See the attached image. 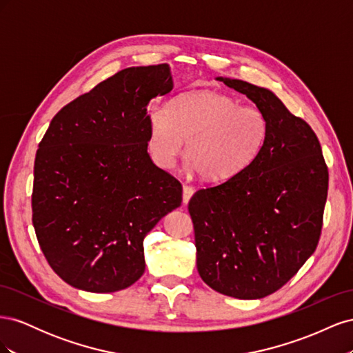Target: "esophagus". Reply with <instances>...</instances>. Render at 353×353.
Returning a JSON list of instances; mask_svg holds the SVG:
<instances>
[{"mask_svg":"<svg viewBox=\"0 0 353 353\" xmlns=\"http://www.w3.org/2000/svg\"><path fill=\"white\" fill-rule=\"evenodd\" d=\"M193 194H194V188L188 184H184L183 185V203L184 205H187Z\"/></svg>","mask_w":353,"mask_h":353,"instance_id":"34e87169","label":"esophagus"}]
</instances>
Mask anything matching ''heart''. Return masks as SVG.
<instances>
[{
  "instance_id": "1",
  "label": "heart",
  "mask_w": 353,
  "mask_h": 353,
  "mask_svg": "<svg viewBox=\"0 0 353 353\" xmlns=\"http://www.w3.org/2000/svg\"><path fill=\"white\" fill-rule=\"evenodd\" d=\"M147 123V148L159 168H172L188 140V168L209 181H227L243 172L268 135L262 110L215 91L181 95L168 110L152 105Z\"/></svg>"
}]
</instances>
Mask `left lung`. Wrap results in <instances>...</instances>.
<instances>
[{
    "mask_svg": "<svg viewBox=\"0 0 353 353\" xmlns=\"http://www.w3.org/2000/svg\"><path fill=\"white\" fill-rule=\"evenodd\" d=\"M216 79L263 112L268 135L243 172L191 197L197 271L218 293L262 299L281 288L315 252L328 169L312 128L272 91Z\"/></svg>",
    "mask_w": 353,
    "mask_h": 353,
    "instance_id": "8db88e82",
    "label": "left lung"
}]
</instances>
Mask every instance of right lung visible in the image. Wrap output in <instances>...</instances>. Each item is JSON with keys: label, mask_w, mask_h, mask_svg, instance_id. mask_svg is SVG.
<instances>
[{"label": "right lung", "mask_w": 353, "mask_h": 353, "mask_svg": "<svg viewBox=\"0 0 353 353\" xmlns=\"http://www.w3.org/2000/svg\"><path fill=\"white\" fill-rule=\"evenodd\" d=\"M169 65L128 68L66 104L39 143L32 222L63 281L112 293L144 274L143 241L183 185L147 153V105L172 91Z\"/></svg>", "instance_id": "obj_1"}]
</instances>
